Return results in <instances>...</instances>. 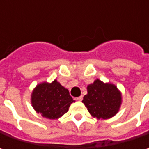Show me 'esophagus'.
<instances>
[{
    "mask_svg": "<svg viewBox=\"0 0 149 149\" xmlns=\"http://www.w3.org/2000/svg\"><path fill=\"white\" fill-rule=\"evenodd\" d=\"M76 100H79V101H81V100H83V96L81 95V96H79V97H78V98H76Z\"/></svg>",
    "mask_w": 149,
    "mask_h": 149,
    "instance_id": "esophagus-1",
    "label": "esophagus"
}]
</instances>
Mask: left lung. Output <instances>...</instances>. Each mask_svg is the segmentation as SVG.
I'll use <instances>...</instances> for the list:
<instances>
[{
    "label": "left lung",
    "instance_id": "left-lung-1",
    "mask_svg": "<svg viewBox=\"0 0 149 149\" xmlns=\"http://www.w3.org/2000/svg\"><path fill=\"white\" fill-rule=\"evenodd\" d=\"M87 89L88 94L82 102L91 115L106 119L117 113L121 104V95L115 85L96 79Z\"/></svg>",
    "mask_w": 149,
    "mask_h": 149
}]
</instances>
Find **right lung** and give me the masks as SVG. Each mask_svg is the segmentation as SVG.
Returning <instances> with one entry per match:
<instances>
[{
    "label": "right lung",
    "instance_id": "1",
    "mask_svg": "<svg viewBox=\"0 0 149 149\" xmlns=\"http://www.w3.org/2000/svg\"><path fill=\"white\" fill-rule=\"evenodd\" d=\"M74 102L69 90L57 80L51 84H38L31 95V103L35 110L49 119L58 118L69 110Z\"/></svg>",
    "mask_w": 149,
    "mask_h": 149
}]
</instances>
